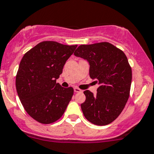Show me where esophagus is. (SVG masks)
Masks as SVG:
<instances>
[{
  "mask_svg": "<svg viewBox=\"0 0 154 154\" xmlns=\"http://www.w3.org/2000/svg\"><path fill=\"white\" fill-rule=\"evenodd\" d=\"M74 91H75V92H82V91H83V90L80 89V88H77V87H74Z\"/></svg>",
  "mask_w": 154,
  "mask_h": 154,
  "instance_id": "1",
  "label": "esophagus"
}]
</instances>
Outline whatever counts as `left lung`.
<instances>
[{
  "label": "left lung",
  "mask_w": 154,
  "mask_h": 154,
  "mask_svg": "<svg viewBox=\"0 0 154 154\" xmlns=\"http://www.w3.org/2000/svg\"><path fill=\"white\" fill-rule=\"evenodd\" d=\"M89 63V76L97 80V94L84 91L81 103L85 118L95 125L103 126L116 120L130 96L132 69L125 53L109 42L81 45L74 53Z\"/></svg>",
  "instance_id": "left-lung-1"
}]
</instances>
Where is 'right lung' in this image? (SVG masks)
Here are the masks:
<instances>
[{
    "mask_svg": "<svg viewBox=\"0 0 154 154\" xmlns=\"http://www.w3.org/2000/svg\"><path fill=\"white\" fill-rule=\"evenodd\" d=\"M77 47L42 42L21 59L15 78L17 93L24 109L36 122L54 123L66 111L74 88H63L57 79Z\"/></svg>",
    "mask_w": 154,
    "mask_h": 154,
    "instance_id": "right-lung-1",
    "label": "right lung"
}]
</instances>
